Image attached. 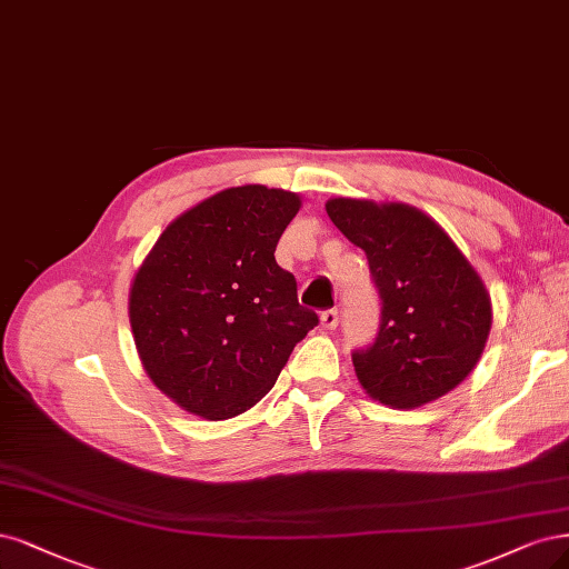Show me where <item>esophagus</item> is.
<instances>
[{"label":"esophagus","instance_id":"34e87169","mask_svg":"<svg viewBox=\"0 0 569 569\" xmlns=\"http://www.w3.org/2000/svg\"><path fill=\"white\" fill-rule=\"evenodd\" d=\"M320 325H322V329H337L339 312L337 310H325L320 316Z\"/></svg>","mask_w":569,"mask_h":569}]
</instances>
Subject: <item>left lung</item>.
<instances>
[{"label": "left lung", "mask_w": 569, "mask_h": 569, "mask_svg": "<svg viewBox=\"0 0 569 569\" xmlns=\"http://www.w3.org/2000/svg\"><path fill=\"white\" fill-rule=\"evenodd\" d=\"M325 209L367 253L381 297L375 346L352 352L365 393L396 409L447 396L471 375L492 329V299L478 270L417 207L331 198Z\"/></svg>", "instance_id": "obj_1"}]
</instances>
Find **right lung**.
I'll use <instances>...</instances> for the list:
<instances>
[{"instance_id":"add662e5","label":"right lung","mask_w":569,"mask_h":569,"mask_svg":"<svg viewBox=\"0 0 569 569\" xmlns=\"http://www.w3.org/2000/svg\"><path fill=\"white\" fill-rule=\"evenodd\" d=\"M297 192L226 188L176 217L136 270L129 322L150 381L207 421L242 415L276 386L318 325L276 247Z\"/></svg>"}]
</instances>
